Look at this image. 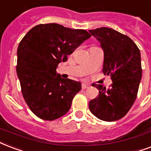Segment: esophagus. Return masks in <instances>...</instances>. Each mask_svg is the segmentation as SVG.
<instances>
[{
  "mask_svg": "<svg viewBox=\"0 0 151 151\" xmlns=\"http://www.w3.org/2000/svg\"><path fill=\"white\" fill-rule=\"evenodd\" d=\"M88 87H89V86H88V85H86V84H82V85H81V88H82V89L88 88Z\"/></svg>",
  "mask_w": 151,
  "mask_h": 151,
  "instance_id": "obj_1",
  "label": "esophagus"
}]
</instances>
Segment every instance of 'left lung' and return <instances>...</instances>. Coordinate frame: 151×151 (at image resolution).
Masks as SVG:
<instances>
[{
    "mask_svg": "<svg viewBox=\"0 0 151 151\" xmlns=\"http://www.w3.org/2000/svg\"><path fill=\"white\" fill-rule=\"evenodd\" d=\"M104 50L103 73L111 76L109 88L93 84L97 97L89 101V110L104 121H116L126 115L136 99L142 65L139 49L128 36L109 27L89 30Z\"/></svg>",
    "mask_w": 151,
    "mask_h": 151,
    "instance_id": "left-lung-1",
    "label": "left lung"
}]
</instances>
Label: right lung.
I'll return each instance as SVG.
<instances>
[{"mask_svg":"<svg viewBox=\"0 0 151 151\" xmlns=\"http://www.w3.org/2000/svg\"><path fill=\"white\" fill-rule=\"evenodd\" d=\"M90 37L86 30L46 24L32 27L22 39L17 49V73L23 96L36 116L54 120L70 110L81 84L62 78L56 68Z\"/></svg>","mask_w":151,"mask_h":151,"instance_id":"add662e5","label":"right lung"}]
</instances>
